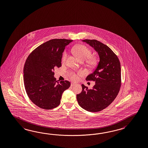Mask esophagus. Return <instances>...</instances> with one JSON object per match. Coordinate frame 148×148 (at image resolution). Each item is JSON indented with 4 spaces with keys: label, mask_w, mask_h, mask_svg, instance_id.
I'll return each instance as SVG.
<instances>
[{
    "label": "esophagus",
    "mask_w": 148,
    "mask_h": 148,
    "mask_svg": "<svg viewBox=\"0 0 148 148\" xmlns=\"http://www.w3.org/2000/svg\"><path fill=\"white\" fill-rule=\"evenodd\" d=\"M75 85H76V84H75V83H72L71 84V86H75Z\"/></svg>",
    "instance_id": "34e87169"
}]
</instances>
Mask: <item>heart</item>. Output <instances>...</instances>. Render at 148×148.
Listing matches in <instances>:
<instances>
[{
  "label": "heart",
  "mask_w": 148,
  "mask_h": 148,
  "mask_svg": "<svg viewBox=\"0 0 148 148\" xmlns=\"http://www.w3.org/2000/svg\"><path fill=\"white\" fill-rule=\"evenodd\" d=\"M73 52L77 57L81 61H84L87 59H88L87 61V64L90 66H93L96 64V59L94 57H90L92 52L89 48H87L84 45H78L77 46L73 48ZM67 57V53L64 52L62 56V60L63 61H65ZM83 74L82 71L78 72L77 73L75 72H70L69 73V77L73 80H76L78 78V75Z\"/></svg>",
  "instance_id": "heart-1"
}]
</instances>
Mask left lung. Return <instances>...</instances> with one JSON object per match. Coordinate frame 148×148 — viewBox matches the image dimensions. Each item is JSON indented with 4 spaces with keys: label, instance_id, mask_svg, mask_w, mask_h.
<instances>
[{
    "label": "left lung",
    "instance_id": "8db88e82",
    "mask_svg": "<svg viewBox=\"0 0 148 148\" xmlns=\"http://www.w3.org/2000/svg\"><path fill=\"white\" fill-rule=\"evenodd\" d=\"M86 42L97 53L99 62L86 80L95 82L92 88L84 84L82 91L77 95L79 106L89 112H98L112 103L119 93L121 86V67L119 60L107 45L96 40L85 39Z\"/></svg>",
    "mask_w": 148,
    "mask_h": 148
}]
</instances>
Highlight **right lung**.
<instances>
[{
	"mask_svg": "<svg viewBox=\"0 0 148 148\" xmlns=\"http://www.w3.org/2000/svg\"><path fill=\"white\" fill-rule=\"evenodd\" d=\"M72 40L54 39L39 46L29 55L23 69L24 84L28 97L38 107L49 110L59 106L62 93L70 83L59 82L54 68L61 66L62 53Z\"/></svg>",
	"mask_w": 148,
	"mask_h": 148,
	"instance_id": "add662e5",
	"label": "right lung"
}]
</instances>
